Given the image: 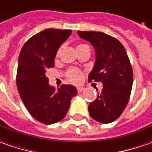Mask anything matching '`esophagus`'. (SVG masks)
<instances>
[{
  "mask_svg": "<svg viewBox=\"0 0 152 152\" xmlns=\"http://www.w3.org/2000/svg\"><path fill=\"white\" fill-rule=\"evenodd\" d=\"M84 90H85V88H83V87H78V88H77V91H78L79 93H81Z\"/></svg>",
  "mask_w": 152,
  "mask_h": 152,
  "instance_id": "esophagus-1",
  "label": "esophagus"
}]
</instances>
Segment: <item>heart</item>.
I'll use <instances>...</instances> for the list:
<instances>
[{"instance_id":"heart-1","label":"heart","mask_w":152,"mask_h":152,"mask_svg":"<svg viewBox=\"0 0 152 152\" xmlns=\"http://www.w3.org/2000/svg\"><path fill=\"white\" fill-rule=\"evenodd\" d=\"M88 45L85 44H79L77 45V49H80V48H84V47H87ZM61 50H62V45L59 47V49L56 51V57H58L60 54H61ZM67 76L68 79L70 81H72L73 83H79L81 81L83 74L81 73V71L77 69V68H71L67 71Z\"/></svg>"}]
</instances>
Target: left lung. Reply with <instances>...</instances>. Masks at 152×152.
I'll list each match as a JSON object with an SVG mask.
<instances>
[{
    "mask_svg": "<svg viewBox=\"0 0 152 152\" xmlns=\"http://www.w3.org/2000/svg\"><path fill=\"white\" fill-rule=\"evenodd\" d=\"M80 38L89 41L96 50V62L88 80L102 82V91L89 105L91 117L99 123L109 124L118 118L129 102L133 69L124 45L102 32L78 31Z\"/></svg>",
    "mask_w": 152,
    "mask_h": 152,
    "instance_id": "8db88e82",
    "label": "left lung"
}]
</instances>
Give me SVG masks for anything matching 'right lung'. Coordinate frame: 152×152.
<instances>
[{
  "instance_id": "obj_1",
  "label": "right lung",
  "mask_w": 152,
  "mask_h": 152,
  "mask_svg": "<svg viewBox=\"0 0 152 152\" xmlns=\"http://www.w3.org/2000/svg\"><path fill=\"white\" fill-rule=\"evenodd\" d=\"M71 33L69 29H45L29 39L19 54L18 91L30 115L45 124L63 119L77 95L76 87L70 85H61L56 91L45 76L46 69L54 67L56 51Z\"/></svg>"
}]
</instances>
